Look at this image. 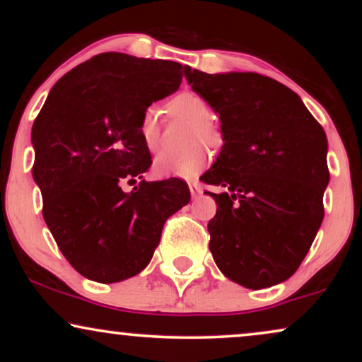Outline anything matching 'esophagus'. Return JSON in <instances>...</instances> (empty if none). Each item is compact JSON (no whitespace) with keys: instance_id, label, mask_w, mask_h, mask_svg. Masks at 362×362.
Segmentation results:
<instances>
[{"instance_id":"obj_1","label":"esophagus","mask_w":362,"mask_h":362,"mask_svg":"<svg viewBox=\"0 0 362 362\" xmlns=\"http://www.w3.org/2000/svg\"><path fill=\"white\" fill-rule=\"evenodd\" d=\"M189 191H191L192 199H196V197H199L202 194L201 187H199V185H197V182H189Z\"/></svg>"}]
</instances>
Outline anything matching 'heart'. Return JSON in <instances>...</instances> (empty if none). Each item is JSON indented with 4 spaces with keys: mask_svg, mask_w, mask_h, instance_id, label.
I'll list each match as a JSON object with an SVG mask.
<instances>
[{
    "mask_svg": "<svg viewBox=\"0 0 362 362\" xmlns=\"http://www.w3.org/2000/svg\"><path fill=\"white\" fill-rule=\"evenodd\" d=\"M168 110L171 115L187 118L192 122L189 130V143L202 141L207 145L217 141L219 133L209 122L211 108L201 95L194 92H181L168 102ZM140 136L150 151H156L161 141V113L158 107L150 105L141 113ZM207 161L206 151L201 146H192L181 153L163 151L155 160V173L161 177H182L192 180L204 170Z\"/></svg>",
    "mask_w": 362,
    "mask_h": 362,
    "instance_id": "heart-1",
    "label": "heart"
}]
</instances>
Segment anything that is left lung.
I'll return each instance as SVG.
<instances>
[{
    "instance_id": "obj_1",
    "label": "left lung",
    "mask_w": 362,
    "mask_h": 362,
    "mask_svg": "<svg viewBox=\"0 0 362 362\" xmlns=\"http://www.w3.org/2000/svg\"><path fill=\"white\" fill-rule=\"evenodd\" d=\"M186 81L219 115L224 145L202 176L226 187L209 221V249L227 279L259 290L288 280L323 222L329 182L328 140L301 98L254 72L206 74Z\"/></svg>"
}]
</instances>
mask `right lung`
I'll use <instances>...</instances> for the list:
<instances>
[{"mask_svg": "<svg viewBox=\"0 0 362 362\" xmlns=\"http://www.w3.org/2000/svg\"><path fill=\"white\" fill-rule=\"evenodd\" d=\"M181 64L103 52L74 67L49 92L33 125V177L62 255L88 280L117 284L145 269L166 219L186 206L185 181L146 182L140 136L146 107L180 88Z\"/></svg>", "mask_w": 362, "mask_h": 362, "instance_id": "obj_1", "label": "right lung"}]
</instances>
